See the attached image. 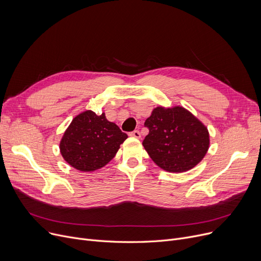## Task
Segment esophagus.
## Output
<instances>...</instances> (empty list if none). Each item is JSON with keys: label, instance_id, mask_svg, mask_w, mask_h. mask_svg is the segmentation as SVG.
Here are the masks:
<instances>
[{"label": "esophagus", "instance_id": "34e87169", "mask_svg": "<svg viewBox=\"0 0 261 261\" xmlns=\"http://www.w3.org/2000/svg\"><path fill=\"white\" fill-rule=\"evenodd\" d=\"M129 135L132 136V138H135V139H140L141 138V133H140L139 130H134L132 132H130Z\"/></svg>", "mask_w": 261, "mask_h": 261}]
</instances>
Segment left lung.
Masks as SVG:
<instances>
[{"label": "left lung", "mask_w": 261, "mask_h": 261, "mask_svg": "<svg viewBox=\"0 0 261 261\" xmlns=\"http://www.w3.org/2000/svg\"><path fill=\"white\" fill-rule=\"evenodd\" d=\"M143 146L162 169L184 172L194 168L210 147L207 128L183 107H158L146 121Z\"/></svg>", "instance_id": "left-lung-1"}]
</instances>
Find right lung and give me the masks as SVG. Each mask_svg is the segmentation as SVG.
<instances>
[{"label":"right lung","instance_id":"1","mask_svg":"<svg viewBox=\"0 0 261 261\" xmlns=\"http://www.w3.org/2000/svg\"><path fill=\"white\" fill-rule=\"evenodd\" d=\"M127 138L117 125L106 118L105 113L97 115L88 110L77 115L65 130L60 152L77 170L94 171L115 156Z\"/></svg>","mask_w":261,"mask_h":261}]
</instances>
